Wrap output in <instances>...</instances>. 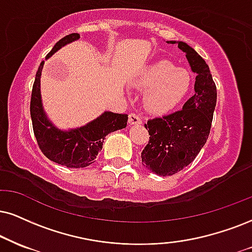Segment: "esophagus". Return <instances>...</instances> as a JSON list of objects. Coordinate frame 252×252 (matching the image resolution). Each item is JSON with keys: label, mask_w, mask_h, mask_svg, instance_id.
<instances>
[{"label": "esophagus", "mask_w": 252, "mask_h": 252, "mask_svg": "<svg viewBox=\"0 0 252 252\" xmlns=\"http://www.w3.org/2000/svg\"><path fill=\"white\" fill-rule=\"evenodd\" d=\"M128 124H131V125H139V124H141L140 117L135 113H129Z\"/></svg>", "instance_id": "esophagus-1"}]
</instances>
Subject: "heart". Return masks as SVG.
<instances>
[{"label":"heart","mask_w":252,"mask_h":252,"mask_svg":"<svg viewBox=\"0 0 252 252\" xmlns=\"http://www.w3.org/2000/svg\"><path fill=\"white\" fill-rule=\"evenodd\" d=\"M191 84L188 70L176 67L172 62L160 61L148 66L136 80L144 91L145 107L152 113L162 114L176 106L187 94Z\"/></svg>","instance_id":"b5f03b06"}]
</instances>
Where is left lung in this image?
<instances>
[{"label":"left lung","instance_id":"8db88e82","mask_svg":"<svg viewBox=\"0 0 252 252\" xmlns=\"http://www.w3.org/2000/svg\"><path fill=\"white\" fill-rule=\"evenodd\" d=\"M178 44L186 54L192 72L196 73L192 97L182 110L145 124L150 140L141 152L142 164L161 176L174 175L187 167L200 153L210 133L217 91L206 61L183 42Z\"/></svg>","mask_w":252,"mask_h":252}]
</instances>
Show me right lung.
<instances>
[{
    "label": "right lung",
    "instance_id": "obj_1",
    "mask_svg": "<svg viewBox=\"0 0 252 252\" xmlns=\"http://www.w3.org/2000/svg\"><path fill=\"white\" fill-rule=\"evenodd\" d=\"M79 33H70L56 43L46 58L51 57L56 51L67 43L79 38ZM44 61L39 65L33 82L30 100V116L37 144L48 159L54 162L69 167L84 168L94 162L102 148L105 136L110 133L125 128L128 117L127 114L104 112L100 117L88 125L70 131H61L49 121L43 110L40 99V74Z\"/></svg>",
    "mask_w": 252,
    "mask_h": 252
}]
</instances>
